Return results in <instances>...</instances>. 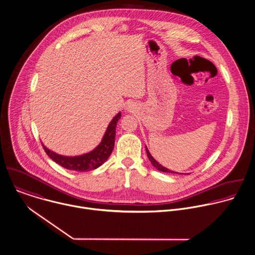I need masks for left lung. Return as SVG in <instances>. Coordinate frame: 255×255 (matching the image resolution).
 I'll list each match as a JSON object with an SVG mask.
<instances>
[{
    "label": "left lung",
    "instance_id": "8db88e82",
    "mask_svg": "<svg viewBox=\"0 0 255 255\" xmlns=\"http://www.w3.org/2000/svg\"><path fill=\"white\" fill-rule=\"evenodd\" d=\"M146 152H147V156H148V158H149V160H150V162L152 163V165L158 170V171H160V172H164V173H173V174H179V173H177V172H173V171H171V170H169V169H167V168H165L164 166H162L161 164H159L153 157H152V155L150 154V152H149V150L147 149V147H146ZM181 174V173H180Z\"/></svg>",
    "mask_w": 255,
    "mask_h": 255
}]
</instances>
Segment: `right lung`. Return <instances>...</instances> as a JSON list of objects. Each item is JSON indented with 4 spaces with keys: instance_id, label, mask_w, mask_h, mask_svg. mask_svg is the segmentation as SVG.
I'll return each mask as SVG.
<instances>
[{
    "instance_id": "right-lung-1",
    "label": "right lung",
    "mask_w": 255,
    "mask_h": 255,
    "mask_svg": "<svg viewBox=\"0 0 255 255\" xmlns=\"http://www.w3.org/2000/svg\"><path fill=\"white\" fill-rule=\"evenodd\" d=\"M120 118H121V113L119 112L109 123L100 144L91 152L86 153L84 155L74 156V157L62 156L50 151L42 143L41 145L45 153L47 154V156L52 161H54L56 164L60 165L61 167L67 170L77 171V172L95 170L98 167H100L109 158V156L113 151L114 143H115V135H116V125Z\"/></svg>"
}]
</instances>
